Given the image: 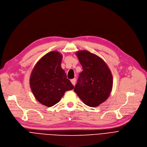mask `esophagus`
Listing matches in <instances>:
<instances>
[{
	"label": "esophagus",
	"instance_id": "obj_1",
	"mask_svg": "<svg viewBox=\"0 0 147 147\" xmlns=\"http://www.w3.org/2000/svg\"><path fill=\"white\" fill-rule=\"evenodd\" d=\"M70 81H71L72 84L74 86H75V83H76V79H75V78L72 79L71 80H70Z\"/></svg>",
	"mask_w": 147,
	"mask_h": 147
}]
</instances>
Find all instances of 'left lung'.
Returning a JSON list of instances; mask_svg holds the SVG:
<instances>
[{"label":"left lung","mask_w":147,"mask_h":147,"mask_svg":"<svg viewBox=\"0 0 147 147\" xmlns=\"http://www.w3.org/2000/svg\"><path fill=\"white\" fill-rule=\"evenodd\" d=\"M83 67L74 91L88 106L98 107L109 97L113 87L112 74L101 58L82 50L76 52Z\"/></svg>","instance_id":"8db88e82"}]
</instances>
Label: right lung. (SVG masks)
<instances>
[{
    "label": "right lung",
    "mask_w": 147,
    "mask_h": 147,
    "mask_svg": "<svg viewBox=\"0 0 147 147\" xmlns=\"http://www.w3.org/2000/svg\"><path fill=\"white\" fill-rule=\"evenodd\" d=\"M62 59L59 52L51 51L40 58L31 74L29 84L34 96L46 107L53 106L74 88L61 67Z\"/></svg>",
    "instance_id": "add662e5"
}]
</instances>
